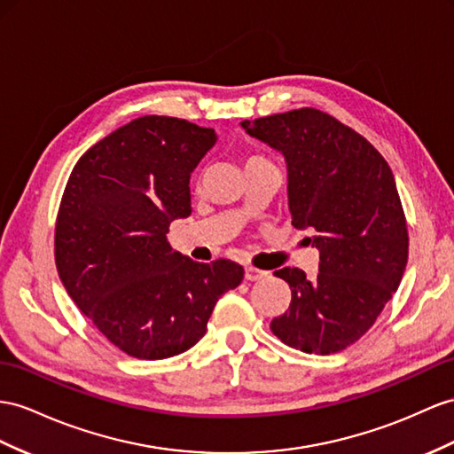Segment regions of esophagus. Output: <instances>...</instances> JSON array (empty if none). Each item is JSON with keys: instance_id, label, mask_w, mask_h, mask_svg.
<instances>
[{"instance_id": "obj_1", "label": "esophagus", "mask_w": 454, "mask_h": 454, "mask_svg": "<svg viewBox=\"0 0 454 454\" xmlns=\"http://www.w3.org/2000/svg\"><path fill=\"white\" fill-rule=\"evenodd\" d=\"M266 276H269V272L254 269V266H247V269H246V280H249V282L262 280V278H266Z\"/></svg>"}]
</instances>
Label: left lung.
<instances>
[{
	"label": "left lung",
	"instance_id": "left-lung-1",
	"mask_svg": "<svg viewBox=\"0 0 454 454\" xmlns=\"http://www.w3.org/2000/svg\"><path fill=\"white\" fill-rule=\"evenodd\" d=\"M241 128L284 155L292 224L315 230L310 241L320 253L315 280L289 266L274 272L292 287V303L270 330L305 353L343 351L376 322L409 259L393 172L368 139L317 109Z\"/></svg>",
	"mask_w": 454,
	"mask_h": 454
}]
</instances>
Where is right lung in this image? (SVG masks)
I'll list each match as a JSON object with an SVG mask.
<instances>
[{"label":"right lung","instance_id":"add662e5","mask_svg":"<svg viewBox=\"0 0 454 454\" xmlns=\"http://www.w3.org/2000/svg\"><path fill=\"white\" fill-rule=\"evenodd\" d=\"M216 139L213 128L139 116L90 147L67 182L57 270L76 307L126 355L188 351L218 297L243 280L238 262H195L167 239L172 220L192 215V172Z\"/></svg>","mask_w":454,"mask_h":454}]
</instances>
